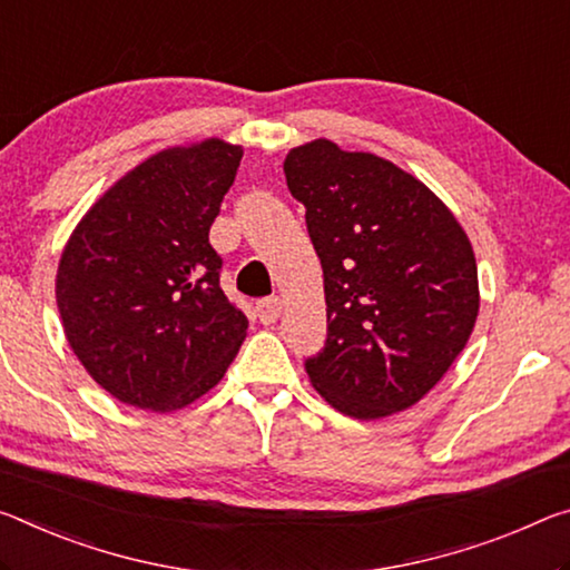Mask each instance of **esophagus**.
<instances>
[{"label":"esophagus","instance_id":"esophagus-1","mask_svg":"<svg viewBox=\"0 0 570 570\" xmlns=\"http://www.w3.org/2000/svg\"><path fill=\"white\" fill-rule=\"evenodd\" d=\"M282 309H284V302L278 299V296H268V299H261L256 304L258 320L264 324H274L278 317H282Z\"/></svg>","mask_w":570,"mask_h":570}]
</instances>
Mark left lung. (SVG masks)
<instances>
[{
    "mask_svg": "<svg viewBox=\"0 0 570 570\" xmlns=\"http://www.w3.org/2000/svg\"><path fill=\"white\" fill-rule=\"evenodd\" d=\"M322 261L327 342L306 375L360 421L419 403L464 350L480 314L472 243L454 213L393 161L330 139L284 159Z\"/></svg>",
    "mask_w": 570,
    "mask_h": 570,
    "instance_id": "1",
    "label": "left lung"
}]
</instances>
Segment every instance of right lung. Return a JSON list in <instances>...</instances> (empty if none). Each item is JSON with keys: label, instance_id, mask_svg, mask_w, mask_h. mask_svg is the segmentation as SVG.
Instances as JSON below:
<instances>
[{"label": "right lung", "instance_id": "add662e5", "mask_svg": "<svg viewBox=\"0 0 570 570\" xmlns=\"http://www.w3.org/2000/svg\"><path fill=\"white\" fill-rule=\"evenodd\" d=\"M240 157L223 139L157 151L90 205L62 248L56 299L68 345L121 403L185 409L220 383L246 340L207 238Z\"/></svg>", "mask_w": 570, "mask_h": 570}]
</instances>
